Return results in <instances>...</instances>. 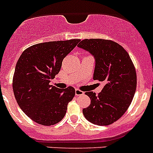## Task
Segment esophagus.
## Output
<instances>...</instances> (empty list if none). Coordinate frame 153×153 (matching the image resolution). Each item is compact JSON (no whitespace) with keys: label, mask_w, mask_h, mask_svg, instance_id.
Wrapping results in <instances>:
<instances>
[{"label":"esophagus","mask_w":153,"mask_h":153,"mask_svg":"<svg viewBox=\"0 0 153 153\" xmlns=\"http://www.w3.org/2000/svg\"><path fill=\"white\" fill-rule=\"evenodd\" d=\"M84 92H82V91L79 90V89H76L75 90V95L76 96H81V95H83Z\"/></svg>","instance_id":"34e87169"}]
</instances>
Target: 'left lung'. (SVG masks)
Here are the masks:
<instances>
[{"label": "left lung", "instance_id": "left-lung-1", "mask_svg": "<svg viewBox=\"0 0 153 153\" xmlns=\"http://www.w3.org/2000/svg\"><path fill=\"white\" fill-rule=\"evenodd\" d=\"M78 47L90 52L96 60L93 79L105 82L97 96L86 92L91 99L82 113L94 124L106 126L118 120L128 109L137 88V73L125 49L111 40L84 39Z\"/></svg>", "mask_w": 153, "mask_h": 153}]
</instances>
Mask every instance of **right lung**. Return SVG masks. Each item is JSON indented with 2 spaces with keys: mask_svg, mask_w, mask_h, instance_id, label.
Returning a JSON list of instances; mask_svg holds the SVG:
<instances>
[{
  "mask_svg": "<svg viewBox=\"0 0 153 153\" xmlns=\"http://www.w3.org/2000/svg\"><path fill=\"white\" fill-rule=\"evenodd\" d=\"M79 39L39 43L19 57L13 77V90L19 108L37 124L51 126L64 118L75 96L72 86L60 89L50 85L61 70L64 57Z\"/></svg>",
  "mask_w": 153,
  "mask_h": 153,
  "instance_id": "obj_1",
  "label": "right lung"
}]
</instances>
